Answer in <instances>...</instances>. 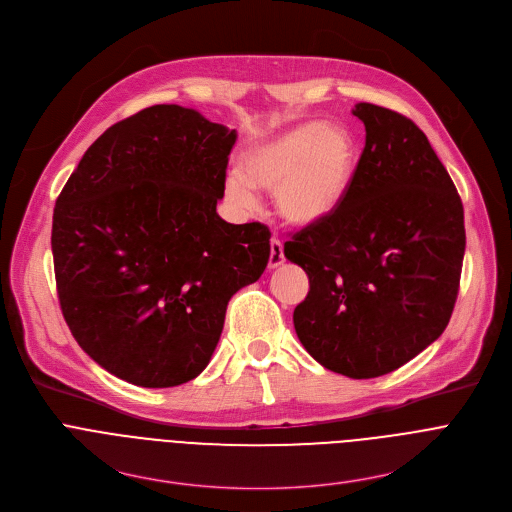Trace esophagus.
<instances>
[{"instance_id":"34e87169","label":"esophagus","mask_w":512,"mask_h":512,"mask_svg":"<svg viewBox=\"0 0 512 512\" xmlns=\"http://www.w3.org/2000/svg\"><path fill=\"white\" fill-rule=\"evenodd\" d=\"M269 247H271V251H269V267L281 265V263L285 261V257H283V243L273 237L271 243H269Z\"/></svg>"}]
</instances>
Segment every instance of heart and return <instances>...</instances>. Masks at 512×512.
I'll list each match as a JSON object with an SVG mask.
<instances>
[{"label": "heart", "instance_id": "b5f03b06", "mask_svg": "<svg viewBox=\"0 0 512 512\" xmlns=\"http://www.w3.org/2000/svg\"><path fill=\"white\" fill-rule=\"evenodd\" d=\"M241 168L225 176V200L235 210L253 212L259 186L275 190V206L287 223L310 227L342 206L356 168V141L342 127L308 121L253 143Z\"/></svg>", "mask_w": 512, "mask_h": 512}]
</instances>
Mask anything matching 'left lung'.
Returning <instances> with one entry per match:
<instances>
[{
  "mask_svg": "<svg viewBox=\"0 0 512 512\" xmlns=\"http://www.w3.org/2000/svg\"><path fill=\"white\" fill-rule=\"evenodd\" d=\"M367 129L342 206L283 245L310 279L294 310L304 348L350 379L387 375L446 330L466 249L460 194L405 115L358 103Z\"/></svg>",
  "mask_w": 512,
  "mask_h": 512,
  "instance_id": "8db88e82",
  "label": "left lung"
}]
</instances>
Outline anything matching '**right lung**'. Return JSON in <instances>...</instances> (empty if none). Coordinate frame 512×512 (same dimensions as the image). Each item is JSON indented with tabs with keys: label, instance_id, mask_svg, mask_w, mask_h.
Listing matches in <instances>:
<instances>
[{
	"label": "right lung",
	"instance_id": "obj_1",
	"mask_svg": "<svg viewBox=\"0 0 512 512\" xmlns=\"http://www.w3.org/2000/svg\"><path fill=\"white\" fill-rule=\"evenodd\" d=\"M235 141V129L194 109L154 105L111 125L56 198L62 316L79 346L131 385L196 379L229 300L267 267L269 229L216 212Z\"/></svg>",
	"mask_w": 512,
	"mask_h": 512
}]
</instances>
